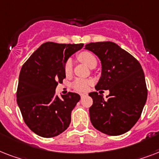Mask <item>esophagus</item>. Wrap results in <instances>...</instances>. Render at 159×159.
Here are the masks:
<instances>
[{
	"instance_id": "obj_1",
	"label": "esophagus",
	"mask_w": 159,
	"mask_h": 159,
	"mask_svg": "<svg viewBox=\"0 0 159 159\" xmlns=\"http://www.w3.org/2000/svg\"><path fill=\"white\" fill-rule=\"evenodd\" d=\"M85 96H87V93H81L80 94V97H84Z\"/></svg>"
}]
</instances>
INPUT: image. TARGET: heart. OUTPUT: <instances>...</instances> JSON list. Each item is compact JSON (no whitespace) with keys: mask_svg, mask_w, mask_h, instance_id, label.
<instances>
[{"mask_svg":"<svg viewBox=\"0 0 159 159\" xmlns=\"http://www.w3.org/2000/svg\"><path fill=\"white\" fill-rule=\"evenodd\" d=\"M77 58L83 62L84 64L88 66L89 67H92L93 66H97V58L92 53H90L88 51H83L82 53H80L77 55ZM72 67H73V62L71 58L67 60V62L64 65V72L65 74L68 76L72 73ZM91 84V82L88 80L82 79V78H77L72 82V88L77 91V92H86L88 88V87Z\"/></svg>","mask_w":159,"mask_h":159,"instance_id":"heart-1","label":"heart"}]
</instances>
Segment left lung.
Segmentation results:
<instances>
[{"instance_id": "left-lung-1", "label": "left lung", "mask_w": 159, "mask_h": 159, "mask_svg": "<svg viewBox=\"0 0 159 159\" xmlns=\"http://www.w3.org/2000/svg\"><path fill=\"white\" fill-rule=\"evenodd\" d=\"M102 62V76L95 88L109 90L106 99L97 92L89 96L92 125L108 135H120L138 121L146 103L148 90L140 63L130 53L113 42L87 43ZM102 92V91H101Z\"/></svg>"}]
</instances>
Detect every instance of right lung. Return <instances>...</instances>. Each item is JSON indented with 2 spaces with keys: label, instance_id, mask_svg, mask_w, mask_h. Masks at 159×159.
Returning <instances> with one entry per match:
<instances>
[{
  "label": "right lung",
  "instance_id": "1",
  "mask_svg": "<svg viewBox=\"0 0 159 159\" xmlns=\"http://www.w3.org/2000/svg\"><path fill=\"white\" fill-rule=\"evenodd\" d=\"M83 43L47 42L29 57L21 67L16 92L24 121L36 134L52 138L66 130L72 111L80 101L74 92L55 95L58 82L66 77L64 65Z\"/></svg>",
  "mask_w": 159,
  "mask_h": 159
}]
</instances>
